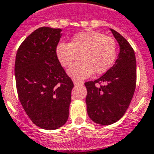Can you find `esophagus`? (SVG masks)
Returning a JSON list of instances; mask_svg holds the SVG:
<instances>
[{
  "mask_svg": "<svg viewBox=\"0 0 154 154\" xmlns=\"http://www.w3.org/2000/svg\"><path fill=\"white\" fill-rule=\"evenodd\" d=\"M73 81V83H74V85H82L83 84V82H81V81H78L77 79H72Z\"/></svg>",
  "mask_w": 154,
  "mask_h": 154,
  "instance_id": "34e87169",
  "label": "esophagus"
}]
</instances>
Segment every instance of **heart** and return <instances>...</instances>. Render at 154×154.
Instances as JSON below:
<instances>
[{"label": "heart", "mask_w": 154, "mask_h": 154, "mask_svg": "<svg viewBox=\"0 0 154 154\" xmlns=\"http://www.w3.org/2000/svg\"><path fill=\"white\" fill-rule=\"evenodd\" d=\"M69 76L74 79H84L96 74H103L113 66L117 55L116 40L103 33L89 30L75 34L71 43H60L56 47V55L65 67L70 66Z\"/></svg>", "instance_id": "obj_1"}]
</instances>
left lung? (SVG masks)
I'll use <instances>...</instances> for the list:
<instances>
[{
  "label": "left lung",
  "instance_id": "left-lung-1",
  "mask_svg": "<svg viewBox=\"0 0 154 154\" xmlns=\"http://www.w3.org/2000/svg\"><path fill=\"white\" fill-rule=\"evenodd\" d=\"M110 31L120 45L116 61L99 79L84 83L88 91V115L95 123L103 125H111L125 115L137 82V64L132 47L116 30L111 29Z\"/></svg>",
  "mask_w": 154,
  "mask_h": 154
}]
</instances>
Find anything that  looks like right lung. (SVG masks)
<instances>
[{
    "label": "right lung",
    "instance_id": "right-lung-1",
    "mask_svg": "<svg viewBox=\"0 0 154 154\" xmlns=\"http://www.w3.org/2000/svg\"><path fill=\"white\" fill-rule=\"evenodd\" d=\"M61 29L42 27L21 44L16 55L15 78L22 106L33 124L55 130L69 116L73 82L56 55Z\"/></svg>",
    "mask_w": 154,
    "mask_h": 154
}]
</instances>
